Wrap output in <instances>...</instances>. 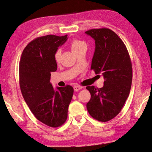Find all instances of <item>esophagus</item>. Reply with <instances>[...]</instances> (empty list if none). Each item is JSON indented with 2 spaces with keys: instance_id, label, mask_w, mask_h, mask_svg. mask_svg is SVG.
<instances>
[{
  "instance_id": "esophagus-1",
  "label": "esophagus",
  "mask_w": 152,
  "mask_h": 152,
  "mask_svg": "<svg viewBox=\"0 0 152 152\" xmlns=\"http://www.w3.org/2000/svg\"><path fill=\"white\" fill-rule=\"evenodd\" d=\"M73 88H74V90H75V91H79L80 89H82L83 87L81 86H80V85H75L73 87Z\"/></svg>"
}]
</instances>
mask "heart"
Segmentation results:
<instances>
[{
	"instance_id": "1",
	"label": "heart",
	"mask_w": 152,
	"mask_h": 152,
	"mask_svg": "<svg viewBox=\"0 0 152 152\" xmlns=\"http://www.w3.org/2000/svg\"><path fill=\"white\" fill-rule=\"evenodd\" d=\"M86 48V44L85 42L81 41L80 39H75L71 43V48L74 53H76L78 50L82 49L83 48ZM60 56H61V50L60 49H58L55 53V59L56 62H59L60 59Z\"/></svg>"
}]
</instances>
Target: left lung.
I'll return each instance as SVG.
<instances>
[{
	"mask_svg": "<svg viewBox=\"0 0 152 152\" xmlns=\"http://www.w3.org/2000/svg\"><path fill=\"white\" fill-rule=\"evenodd\" d=\"M85 33L95 40L91 69L96 74L102 73L104 80L101 88L86 87L91 94L86 108L94 119L105 122L120 113L129 96L133 77L132 64L126 46L112 30L95 28Z\"/></svg>",
	"mask_w": 152,
	"mask_h": 152,
	"instance_id": "obj_1",
	"label": "left lung"
}]
</instances>
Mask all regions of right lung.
I'll return each instance as SVG.
<instances>
[{"instance_id":"add662e5","label":"right lung","mask_w":152,"mask_h":152,"mask_svg":"<svg viewBox=\"0 0 152 152\" xmlns=\"http://www.w3.org/2000/svg\"><path fill=\"white\" fill-rule=\"evenodd\" d=\"M67 35L36 38L25 47L19 66L20 88L30 110L40 122L51 127L65 123L73 95L72 86L57 87L50 83V73L57 69L55 53Z\"/></svg>"}]
</instances>
